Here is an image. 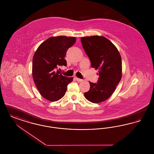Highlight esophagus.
<instances>
[{
    "label": "esophagus",
    "mask_w": 154,
    "mask_h": 154,
    "mask_svg": "<svg viewBox=\"0 0 154 154\" xmlns=\"http://www.w3.org/2000/svg\"><path fill=\"white\" fill-rule=\"evenodd\" d=\"M75 80L77 81H79V82H82L83 80L82 79H79V78H77V77H75Z\"/></svg>",
    "instance_id": "34e87169"
}]
</instances>
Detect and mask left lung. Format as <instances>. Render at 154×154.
Here are the masks:
<instances>
[{"mask_svg": "<svg viewBox=\"0 0 154 154\" xmlns=\"http://www.w3.org/2000/svg\"><path fill=\"white\" fill-rule=\"evenodd\" d=\"M82 47L91 60V67L99 70L97 83H90L85 97L95 103L102 102L114 92L122 77V61L116 47L105 37L81 38Z\"/></svg>", "mask_w": 154, "mask_h": 154, "instance_id": "obj_1", "label": "left lung"}]
</instances>
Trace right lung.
<instances>
[{
  "label": "right lung",
  "instance_id": "add662e5",
  "mask_svg": "<svg viewBox=\"0 0 154 154\" xmlns=\"http://www.w3.org/2000/svg\"><path fill=\"white\" fill-rule=\"evenodd\" d=\"M76 41L74 37L60 36L48 38L37 49L32 63V75L40 95L51 102L65 95L73 77L63 75L58 67L67 66L64 59L67 50Z\"/></svg>",
  "mask_w": 154,
  "mask_h": 154
}]
</instances>
